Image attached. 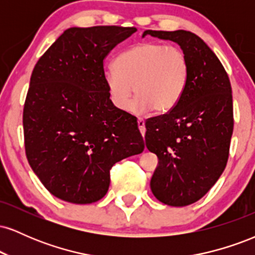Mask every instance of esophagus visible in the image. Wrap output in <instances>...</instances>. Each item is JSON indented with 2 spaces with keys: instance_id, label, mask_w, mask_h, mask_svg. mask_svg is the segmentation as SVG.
<instances>
[{
  "instance_id": "34e87169",
  "label": "esophagus",
  "mask_w": 255,
  "mask_h": 255,
  "mask_svg": "<svg viewBox=\"0 0 255 255\" xmlns=\"http://www.w3.org/2000/svg\"><path fill=\"white\" fill-rule=\"evenodd\" d=\"M137 127H139L140 133H141L142 136H145L146 133V128H145V122L142 119H137Z\"/></svg>"
}]
</instances>
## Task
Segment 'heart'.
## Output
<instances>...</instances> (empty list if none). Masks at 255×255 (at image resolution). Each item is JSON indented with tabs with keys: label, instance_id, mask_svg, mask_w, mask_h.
I'll return each instance as SVG.
<instances>
[{
	"label": "heart",
	"instance_id": "1",
	"mask_svg": "<svg viewBox=\"0 0 255 255\" xmlns=\"http://www.w3.org/2000/svg\"><path fill=\"white\" fill-rule=\"evenodd\" d=\"M188 78L189 63L183 50L157 42L139 43L121 52L114 69L104 74L109 97L119 110L129 109L136 91L138 97L130 107L135 114L152 108L157 113L171 110L182 97Z\"/></svg>",
	"mask_w": 255,
	"mask_h": 255
}]
</instances>
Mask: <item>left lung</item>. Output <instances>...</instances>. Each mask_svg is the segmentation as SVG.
Here are the masks:
<instances>
[{"label":"left lung","mask_w":255,"mask_h":255,"mask_svg":"<svg viewBox=\"0 0 255 255\" xmlns=\"http://www.w3.org/2000/svg\"><path fill=\"white\" fill-rule=\"evenodd\" d=\"M146 34L177 43L188 58V83L178 103L145 122L146 147L159 159L152 193L169 206H187L211 189L227 165L234 129L230 80L197 34L183 30Z\"/></svg>","instance_id":"obj_1"}]
</instances>
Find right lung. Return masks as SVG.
<instances>
[{
    "instance_id": "1",
    "label": "right lung",
    "mask_w": 255,
    "mask_h": 255,
    "mask_svg": "<svg viewBox=\"0 0 255 255\" xmlns=\"http://www.w3.org/2000/svg\"><path fill=\"white\" fill-rule=\"evenodd\" d=\"M135 31L68 28L34 66L22 114L25 152L61 200L96 203L109 189L113 165L144 151L136 118L113 104L104 79V60Z\"/></svg>"
}]
</instances>
